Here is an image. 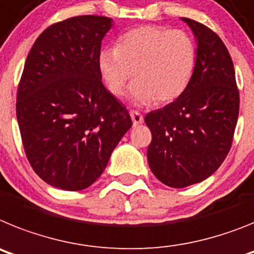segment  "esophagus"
I'll return each mask as SVG.
<instances>
[{
	"label": "esophagus",
	"instance_id": "34e87169",
	"mask_svg": "<svg viewBox=\"0 0 254 254\" xmlns=\"http://www.w3.org/2000/svg\"><path fill=\"white\" fill-rule=\"evenodd\" d=\"M130 118H131V120H133L134 127H135V125L143 124V121H144V119H143V115L138 111L130 112Z\"/></svg>",
	"mask_w": 254,
	"mask_h": 254
}]
</instances>
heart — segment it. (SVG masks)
Returning a JSON list of instances; mask_svg holds the SVG:
<instances>
[{
  "label": "heart",
  "mask_w": 254,
  "mask_h": 254,
  "mask_svg": "<svg viewBox=\"0 0 254 254\" xmlns=\"http://www.w3.org/2000/svg\"><path fill=\"white\" fill-rule=\"evenodd\" d=\"M195 60L197 50L188 33L143 25L120 35L116 48L101 51L97 64L112 96H123L134 76L130 98L135 105L149 106L156 100H178L190 83Z\"/></svg>",
  "instance_id": "b5f03b06"
}]
</instances>
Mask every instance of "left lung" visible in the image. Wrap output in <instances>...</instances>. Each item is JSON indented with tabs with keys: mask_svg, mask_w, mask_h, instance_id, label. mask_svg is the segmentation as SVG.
<instances>
[{
	"mask_svg": "<svg viewBox=\"0 0 254 254\" xmlns=\"http://www.w3.org/2000/svg\"><path fill=\"white\" fill-rule=\"evenodd\" d=\"M197 42L193 76L184 93L145 115L152 133L147 160L153 175L171 188L203 182L230 151L239 115V90L228 48L215 32L188 17Z\"/></svg>",
	"mask_w": 254,
	"mask_h": 254,
	"instance_id": "8db88e82",
	"label": "left lung"
}]
</instances>
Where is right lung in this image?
<instances>
[{
    "label": "right lung",
    "instance_id": "1",
    "mask_svg": "<svg viewBox=\"0 0 254 254\" xmlns=\"http://www.w3.org/2000/svg\"><path fill=\"white\" fill-rule=\"evenodd\" d=\"M112 19L83 15L48 26L26 57L16 118L35 174L64 190H83L107 166L133 123L101 80L98 55Z\"/></svg>",
    "mask_w": 254,
    "mask_h": 254
}]
</instances>
